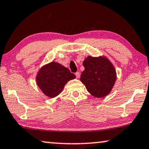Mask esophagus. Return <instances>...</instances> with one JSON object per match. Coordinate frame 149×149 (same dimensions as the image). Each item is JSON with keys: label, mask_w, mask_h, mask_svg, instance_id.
I'll list each match as a JSON object with an SVG mask.
<instances>
[{"label": "esophagus", "mask_w": 149, "mask_h": 149, "mask_svg": "<svg viewBox=\"0 0 149 149\" xmlns=\"http://www.w3.org/2000/svg\"><path fill=\"white\" fill-rule=\"evenodd\" d=\"M75 75H76L77 78H79V76H80V73H79V72H76V73H75Z\"/></svg>", "instance_id": "obj_1"}]
</instances>
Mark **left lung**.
Returning a JSON list of instances; mask_svg holds the SVG:
<instances>
[{
	"label": "left lung",
	"mask_w": 149,
	"mask_h": 149,
	"mask_svg": "<svg viewBox=\"0 0 149 149\" xmlns=\"http://www.w3.org/2000/svg\"><path fill=\"white\" fill-rule=\"evenodd\" d=\"M85 70L80 80L93 96L103 97L109 94L116 80V70L107 57L88 56L84 59Z\"/></svg>",
	"instance_id": "left-lung-1"
}]
</instances>
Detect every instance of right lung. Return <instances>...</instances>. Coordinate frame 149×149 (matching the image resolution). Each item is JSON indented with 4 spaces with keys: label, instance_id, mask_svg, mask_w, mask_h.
<instances>
[{
    "label": "right lung",
    "instance_id": "1",
    "mask_svg": "<svg viewBox=\"0 0 149 149\" xmlns=\"http://www.w3.org/2000/svg\"><path fill=\"white\" fill-rule=\"evenodd\" d=\"M75 78V75L69 69L52 61L39 69L36 82L46 96L53 98L60 94L68 81Z\"/></svg>",
    "mask_w": 149,
    "mask_h": 149
}]
</instances>
